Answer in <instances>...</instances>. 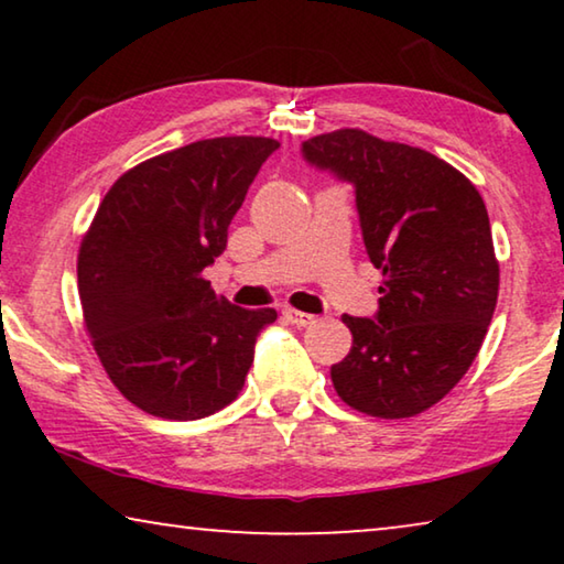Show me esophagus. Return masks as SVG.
Returning a JSON list of instances; mask_svg holds the SVG:
<instances>
[{"label":"esophagus","instance_id":"obj_1","mask_svg":"<svg viewBox=\"0 0 564 564\" xmlns=\"http://www.w3.org/2000/svg\"><path fill=\"white\" fill-rule=\"evenodd\" d=\"M282 315H284V321L292 323V326H297V328H307V326H313V323H315V315L295 311V307H284Z\"/></svg>","mask_w":564,"mask_h":564}]
</instances>
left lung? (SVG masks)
<instances>
[{
  "mask_svg": "<svg viewBox=\"0 0 564 564\" xmlns=\"http://www.w3.org/2000/svg\"><path fill=\"white\" fill-rule=\"evenodd\" d=\"M303 153L354 184L382 272L375 318L344 315L354 344L330 367L338 398L375 419L429 411L473 367L496 313L500 267L480 192L434 153L359 128L315 135Z\"/></svg>",
  "mask_w": 564,
  "mask_h": 564,
  "instance_id": "1",
  "label": "left lung"
}]
</instances>
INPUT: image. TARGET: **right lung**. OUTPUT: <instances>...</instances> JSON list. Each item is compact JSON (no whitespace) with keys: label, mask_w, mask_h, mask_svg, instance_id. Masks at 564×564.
I'll use <instances>...</instances> for the list:
<instances>
[{"label":"right lung","mask_w":564,"mask_h":564,"mask_svg":"<svg viewBox=\"0 0 564 564\" xmlns=\"http://www.w3.org/2000/svg\"><path fill=\"white\" fill-rule=\"evenodd\" d=\"M274 138L223 135L159 153L107 189L82 238L84 328L115 388L143 413L197 421L234 403L274 307L230 305L203 269Z\"/></svg>","instance_id":"1"}]
</instances>
